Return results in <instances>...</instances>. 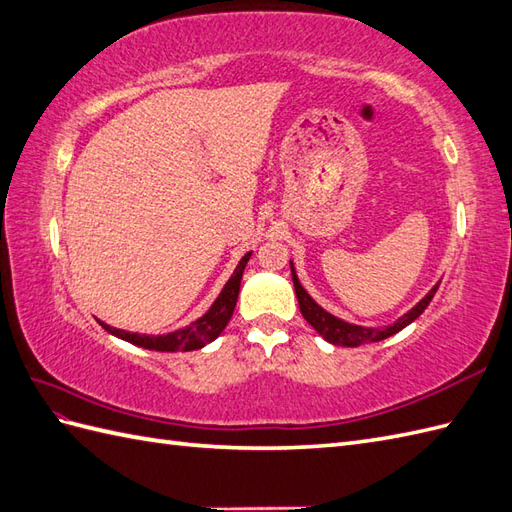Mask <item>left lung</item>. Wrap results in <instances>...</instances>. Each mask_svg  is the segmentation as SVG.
<instances>
[{
  "mask_svg": "<svg viewBox=\"0 0 512 512\" xmlns=\"http://www.w3.org/2000/svg\"><path fill=\"white\" fill-rule=\"evenodd\" d=\"M290 268H292V281H294L296 299H299V307H301L303 318L318 331L320 336H323L327 342L336 344V347H360V344H366V342H379V340H386L390 336H395L397 331H401L403 327H408L410 323H414V320H417L425 312V307L430 305V301L434 299L438 285H441V283H436L434 288L427 292L417 305L412 307V310H408L406 314L399 316L395 323L384 325V327H362V325L349 323V320H342L331 312H327L325 307H320L301 285L299 275H296V270H294L292 259H290Z\"/></svg>",
  "mask_w": 512,
  "mask_h": 512,
  "instance_id": "1",
  "label": "left lung"
}]
</instances>
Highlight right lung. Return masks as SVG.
<instances>
[{
	"label": "right lung",
	"instance_id": "1",
	"mask_svg": "<svg viewBox=\"0 0 512 512\" xmlns=\"http://www.w3.org/2000/svg\"><path fill=\"white\" fill-rule=\"evenodd\" d=\"M253 253H246L237 268L233 270L231 279L224 283L222 292L218 294V299L211 303L209 310L202 314L200 318H196L194 323H189L187 327H181L176 331H170V334H159V336H148V334H135V331H126V329H117L106 325L100 320V325L113 334L115 338L126 340L130 344H137L141 349H150V351H196L207 347L209 342L216 340L224 327L233 316L235 303H237V294H240V283H242V275L244 268L251 259Z\"/></svg>",
	"mask_w": 512,
	"mask_h": 512
}]
</instances>
